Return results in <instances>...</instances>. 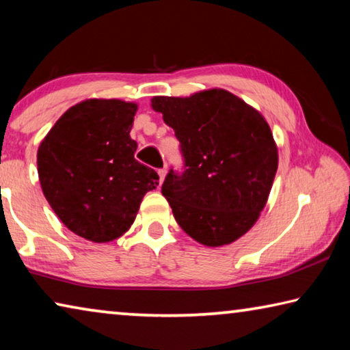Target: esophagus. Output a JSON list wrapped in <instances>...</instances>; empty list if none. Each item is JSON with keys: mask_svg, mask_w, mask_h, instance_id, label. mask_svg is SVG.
<instances>
[{"mask_svg": "<svg viewBox=\"0 0 350 350\" xmlns=\"http://www.w3.org/2000/svg\"><path fill=\"white\" fill-rule=\"evenodd\" d=\"M157 173H159V177H161V182H163L165 176H167V167H163V168H161V170H157Z\"/></svg>", "mask_w": 350, "mask_h": 350, "instance_id": "1", "label": "esophagus"}]
</instances>
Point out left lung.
Here are the masks:
<instances>
[{
    "mask_svg": "<svg viewBox=\"0 0 350 350\" xmlns=\"http://www.w3.org/2000/svg\"><path fill=\"white\" fill-rule=\"evenodd\" d=\"M151 106L180 142L182 173L171 168L162 185L177 224L204 245L232 244L258 221L275 179L269 123L224 90L154 97Z\"/></svg>",
    "mask_w": 350,
    "mask_h": 350,
    "instance_id": "8db88e82",
    "label": "left lung"
}]
</instances>
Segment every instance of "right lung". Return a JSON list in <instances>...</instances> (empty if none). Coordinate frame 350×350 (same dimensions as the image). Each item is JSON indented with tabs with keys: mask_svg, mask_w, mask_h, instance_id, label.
Returning <instances> with one entry per match:
<instances>
[{
	"mask_svg": "<svg viewBox=\"0 0 350 350\" xmlns=\"http://www.w3.org/2000/svg\"><path fill=\"white\" fill-rule=\"evenodd\" d=\"M137 105L97 100L69 108L37 154L44 198L70 232L109 242L134 222L142 199L159 185L152 168L134 159Z\"/></svg>",
	"mask_w": 350,
	"mask_h": 350,
	"instance_id": "add662e5",
	"label": "right lung"
}]
</instances>
